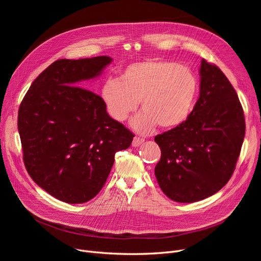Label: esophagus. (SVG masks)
<instances>
[{"label":"esophagus","instance_id":"1","mask_svg":"<svg viewBox=\"0 0 261 261\" xmlns=\"http://www.w3.org/2000/svg\"><path fill=\"white\" fill-rule=\"evenodd\" d=\"M144 142H145L144 139H141V138H138V136H135V138L133 139V142H132V146H133V147H139V146L142 145Z\"/></svg>","mask_w":261,"mask_h":261}]
</instances>
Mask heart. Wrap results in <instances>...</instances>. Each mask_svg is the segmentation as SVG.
I'll list each match as a JSON object with an SVG mask.
<instances>
[{"label": "heart", "mask_w": 261, "mask_h": 261, "mask_svg": "<svg viewBox=\"0 0 261 261\" xmlns=\"http://www.w3.org/2000/svg\"><path fill=\"white\" fill-rule=\"evenodd\" d=\"M197 80L188 67L166 60L136 62L128 65L119 80L108 79L100 89L107 112L123 121L141 102L144 112L133 120L141 133L155 125L171 129L188 118L197 94Z\"/></svg>", "instance_id": "1"}]
</instances>
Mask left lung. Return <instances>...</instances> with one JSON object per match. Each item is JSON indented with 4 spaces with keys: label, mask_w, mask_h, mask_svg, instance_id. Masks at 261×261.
<instances>
[{
    "label": "left lung",
    "mask_w": 261,
    "mask_h": 261,
    "mask_svg": "<svg viewBox=\"0 0 261 261\" xmlns=\"http://www.w3.org/2000/svg\"><path fill=\"white\" fill-rule=\"evenodd\" d=\"M200 96L188 118L156 135L154 173L169 199L193 203L220 190L235 170L245 134L243 109L217 65L202 59Z\"/></svg>",
    "instance_id": "obj_1"
}]
</instances>
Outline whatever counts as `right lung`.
<instances>
[{"label":"right lung","instance_id":"1","mask_svg":"<svg viewBox=\"0 0 261 261\" xmlns=\"http://www.w3.org/2000/svg\"><path fill=\"white\" fill-rule=\"evenodd\" d=\"M112 58L53 62L21 102L18 129L27 172L60 201L79 204L103 187L117 151L134 135L107 113L99 95L79 87L98 77Z\"/></svg>","mask_w":261,"mask_h":261}]
</instances>
